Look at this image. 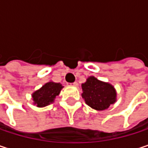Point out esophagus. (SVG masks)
Here are the masks:
<instances>
[{
    "label": "esophagus",
    "mask_w": 148,
    "mask_h": 148,
    "mask_svg": "<svg viewBox=\"0 0 148 148\" xmlns=\"http://www.w3.org/2000/svg\"><path fill=\"white\" fill-rule=\"evenodd\" d=\"M71 85L74 86H78V83H77V82H74V83H72Z\"/></svg>",
    "instance_id": "esophagus-1"
}]
</instances>
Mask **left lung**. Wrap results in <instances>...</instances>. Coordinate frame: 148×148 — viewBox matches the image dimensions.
<instances>
[{"mask_svg":"<svg viewBox=\"0 0 148 148\" xmlns=\"http://www.w3.org/2000/svg\"><path fill=\"white\" fill-rule=\"evenodd\" d=\"M82 98L91 108L96 110H103L116 101V91L108 82L98 79L94 76H89L86 81L81 84Z\"/></svg>","mask_w":148,"mask_h":148,"instance_id":"8db88e82","label":"left lung"}]
</instances>
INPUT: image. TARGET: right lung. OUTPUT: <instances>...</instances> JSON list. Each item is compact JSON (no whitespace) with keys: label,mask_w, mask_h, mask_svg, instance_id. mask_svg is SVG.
<instances>
[{"label":"right lung","mask_w":148,"mask_h":148,"mask_svg":"<svg viewBox=\"0 0 148 148\" xmlns=\"http://www.w3.org/2000/svg\"><path fill=\"white\" fill-rule=\"evenodd\" d=\"M62 88L63 86L61 83H56L52 80L45 83L41 88L32 94L33 103L37 107L41 108L54 103L56 97L60 94Z\"/></svg>","instance_id":"1"}]
</instances>
